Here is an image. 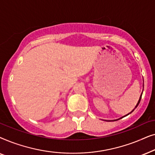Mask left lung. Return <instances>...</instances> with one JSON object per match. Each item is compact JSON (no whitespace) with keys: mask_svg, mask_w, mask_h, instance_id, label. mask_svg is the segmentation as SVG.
<instances>
[{"mask_svg":"<svg viewBox=\"0 0 155 155\" xmlns=\"http://www.w3.org/2000/svg\"><path fill=\"white\" fill-rule=\"evenodd\" d=\"M142 94H143V92H142V94H141V95H140V99H139V101H138V102H137V105H136V106H135V108H137V106H138V104H140V100H141V97H142ZM135 109H133V111H131V112H130V113H129L128 114H131V113H132V112H133V111H134V110H135ZM128 114H127V115H126V116H128ZM122 118H124V117H122ZM120 118H119V119H120ZM119 119H117V120H119Z\"/></svg>","mask_w":155,"mask_h":155,"instance_id":"obj_1","label":"left lung"}]
</instances>
